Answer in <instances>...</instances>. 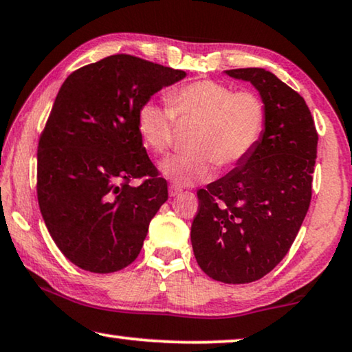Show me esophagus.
<instances>
[{
    "mask_svg": "<svg viewBox=\"0 0 352 352\" xmlns=\"http://www.w3.org/2000/svg\"><path fill=\"white\" fill-rule=\"evenodd\" d=\"M182 192V188H178V186H174V185H170L169 186V195L170 196H178Z\"/></svg>",
    "mask_w": 352,
    "mask_h": 352,
    "instance_id": "34e87169",
    "label": "esophagus"
}]
</instances>
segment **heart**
Returning <instances> with one entry per match:
<instances>
[{
  "mask_svg": "<svg viewBox=\"0 0 352 352\" xmlns=\"http://www.w3.org/2000/svg\"><path fill=\"white\" fill-rule=\"evenodd\" d=\"M167 105L148 100L137 111L143 143L156 155L169 150L177 122L196 121L188 138L190 151L178 153L161 164L167 180L178 186L206 182L214 167L234 169L252 155L263 137L268 107L258 92L236 91L215 79H197L172 87Z\"/></svg>",
  "mask_w": 352,
  "mask_h": 352,
  "instance_id": "1",
  "label": "heart"
}]
</instances>
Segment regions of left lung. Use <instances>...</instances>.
Segmentation results:
<instances>
[{"instance_id": "8db88e82", "label": "left lung", "mask_w": 352, "mask_h": 352, "mask_svg": "<svg viewBox=\"0 0 352 352\" xmlns=\"http://www.w3.org/2000/svg\"><path fill=\"white\" fill-rule=\"evenodd\" d=\"M226 75L258 89L268 122L244 162L197 191L191 244L212 279L249 284L273 271L298 234L313 196L319 135L305 98L271 72L236 68Z\"/></svg>"}]
</instances>
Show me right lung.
Instances as JSON below:
<instances>
[{
  "label": "right lung",
  "mask_w": 352,
  "mask_h": 352,
  "mask_svg": "<svg viewBox=\"0 0 352 352\" xmlns=\"http://www.w3.org/2000/svg\"><path fill=\"white\" fill-rule=\"evenodd\" d=\"M185 76L116 54L62 84L38 142L36 195L49 234L78 268L115 273L140 254L169 192L142 143L137 111Z\"/></svg>",
  "instance_id": "right-lung-1"
}]
</instances>
